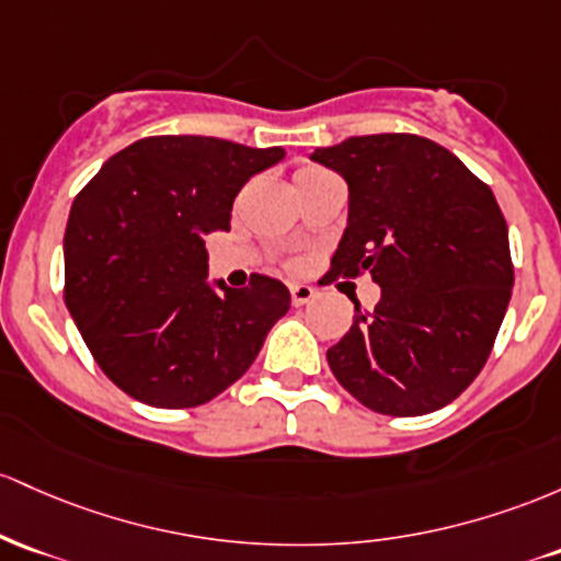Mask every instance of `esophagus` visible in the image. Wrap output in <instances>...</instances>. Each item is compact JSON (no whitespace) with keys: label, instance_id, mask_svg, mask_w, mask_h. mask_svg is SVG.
I'll return each instance as SVG.
<instances>
[{"label":"esophagus","instance_id":"1","mask_svg":"<svg viewBox=\"0 0 561 561\" xmlns=\"http://www.w3.org/2000/svg\"><path fill=\"white\" fill-rule=\"evenodd\" d=\"M310 299H314V288L312 286H307V283H297V286H291V305L294 307L307 305Z\"/></svg>","mask_w":561,"mask_h":561}]
</instances>
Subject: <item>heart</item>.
I'll list each match as a JSON object with an SVG mask.
<instances>
[{
    "label": "heart",
    "mask_w": 561,
    "mask_h": 561,
    "mask_svg": "<svg viewBox=\"0 0 561 561\" xmlns=\"http://www.w3.org/2000/svg\"><path fill=\"white\" fill-rule=\"evenodd\" d=\"M301 172H307V169H301Z\"/></svg>",
    "instance_id": "obj_1"
}]
</instances>
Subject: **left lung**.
Here are the masks:
<instances>
[{
  "instance_id": "obj_1",
  "label": "left lung",
  "mask_w": 561,
  "mask_h": 561,
  "mask_svg": "<svg viewBox=\"0 0 561 561\" xmlns=\"http://www.w3.org/2000/svg\"><path fill=\"white\" fill-rule=\"evenodd\" d=\"M312 159L350 185V222L329 283L368 273L374 312L325 352L339 383L383 416L448 405L488 363L514 286L508 228L493 191L443 145L363 135Z\"/></svg>"
}]
</instances>
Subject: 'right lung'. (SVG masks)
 I'll list each match as a JSON object with an SVG mask.
<instances>
[{
    "mask_svg": "<svg viewBox=\"0 0 561 561\" xmlns=\"http://www.w3.org/2000/svg\"><path fill=\"white\" fill-rule=\"evenodd\" d=\"M283 159L219 137H142L118 150L68 214L66 299L103 374L153 408H196L241 379L291 305L280 280L206 283L209 232L238 191Z\"/></svg>",
    "mask_w": 561,
    "mask_h": 561,
    "instance_id": "1",
    "label": "right lung"
}]
</instances>
